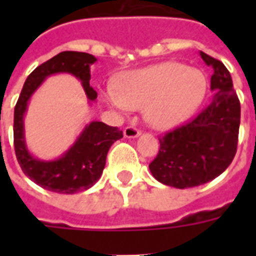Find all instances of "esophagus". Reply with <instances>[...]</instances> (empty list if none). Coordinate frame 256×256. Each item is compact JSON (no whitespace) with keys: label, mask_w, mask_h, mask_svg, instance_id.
<instances>
[{"label":"esophagus","mask_w":256,"mask_h":256,"mask_svg":"<svg viewBox=\"0 0 256 256\" xmlns=\"http://www.w3.org/2000/svg\"><path fill=\"white\" fill-rule=\"evenodd\" d=\"M123 134H124L126 138H136V137H138L140 134H141V132L137 128H134V126H128L123 130Z\"/></svg>","instance_id":"obj_1"}]
</instances>
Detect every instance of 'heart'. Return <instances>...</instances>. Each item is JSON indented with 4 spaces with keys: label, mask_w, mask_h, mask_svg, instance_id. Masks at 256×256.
Instances as JSON below:
<instances>
[{
    "label": "heart",
    "mask_w": 256,
    "mask_h": 256,
    "mask_svg": "<svg viewBox=\"0 0 256 256\" xmlns=\"http://www.w3.org/2000/svg\"><path fill=\"white\" fill-rule=\"evenodd\" d=\"M208 89L206 74L177 62L133 71L106 98L119 111L145 108L146 120L159 130L177 128L192 116Z\"/></svg>",
    "instance_id": "obj_1"
}]
</instances>
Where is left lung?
Instances as JSON below:
<instances>
[{"label":"left lung","mask_w":256,"mask_h":256,"mask_svg":"<svg viewBox=\"0 0 256 256\" xmlns=\"http://www.w3.org/2000/svg\"><path fill=\"white\" fill-rule=\"evenodd\" d=\"M212 68L210 104L192 120L164 134L150 170L159 182L178 189L212 181L229 167L237 150L240 101L222 62L200 52Z\"/></svg>","instance_id":"8db88e82"}]
</instances>
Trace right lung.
I'll list each match as a JSON object with an SVG mask.
<instances>
[{
  "label": "right lung",
  "mask_w": 256,
  "mask_h": 256,
  "mask_svg": "<svg viewBox=\"0 0 256 256\" xmlns=\"http://www.w3.org/2000/svg\"><path fill=\"white\" fill-rule=\"evenodd\" d=\"M97 58L84 52H62L32 71L27 76L14 106V144L22 170L31 181L50 192L72 193L92 188L100 180L111 145L123 137L122 130L102 122H90L70 150L54 160H41L30 154L26 145L24 114L31 96L54 74H71L80 80L89 101L97 98L90 86V66Z\"/></svg>",
  "instance_id": "obj_1"
}]
</instances>
